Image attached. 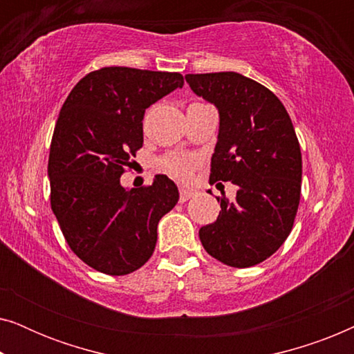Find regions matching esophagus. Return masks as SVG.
Wrapping results in <instances>:
<instances>
[{
	"label": "esophagus",
	"instance_id": "1",
	"mask_svg": "<svg viewBox=\"0 0 354 354\" xmlns=\"http://www.w3.org/2000/svg\"><path fill=\"white\" fill-rule=\"evenodd\" d=\"M193 195H195V193H193L192 190H187V188H180V198H178V200H180V203H185V201L190 200Z\"/></svg>",
	"mask_w": 354,
	"mask_h": 354
}]
</instances>
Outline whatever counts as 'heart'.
Listing matches in <instances>:
<instances>
[{
  "mask_svg": "<svg viewBox=\"0 0 354 354\" xmlns=\"http://www.w3.org/2000/svg\"><path fill=\"white\" fill-rule=\"evenodd\" d=\"M159 169L164 171L169 176L177 178V180H187L192 176L193 167H195L196 159L187 154L172 153L159 159Z\"/></svg>",
  "mask_w": 354,
  "mask_h": 354,
  "instance_id": "1",
  "label": "heart"
}]
</instances>
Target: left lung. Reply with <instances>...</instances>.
I'll return each instance as SVG.
<instances>
[{
    "label": "left lung",
    "mask_w": 354,
    "mask_h": 354,
    "mask_svg": "<svg viewBox=\"0 0 354 354\" xmlns=\"http://www.w3.org/2000/svg\"><path fill=\"white\" fill-rule=\"evenodd\" d=\"M185 80L219 113L209 180L239 187L235 201L221 198L217 221L201 227L200 240L221 263L251 268L282 246L298 211L303 166L292 119L272 91L236 72Z\"/></svg>",
    "instance_id": "obj_1"
}]
</instances>
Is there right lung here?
Segmentation results:
<instances>
[{
  "label": "right lung",
  "mask_w": 354,
  "mask_h": 354,
  "mask_svg": "<svg viewBox=\"0 0 354 354\" xmlns=\"http://www.w3.org/2000/svg\"><path fill=\"white\" fill-rule=\"evenodd\" d=\"M183 86L178 72L103 67L77 84L53 133L48 177L51 209L67 245L103 274L125 275L151 258L158 222L178 201L177 185H120L143 145L145 109Z\"/></svg>",
  "instance_id": "right-lung-1"
}]
</instances>
